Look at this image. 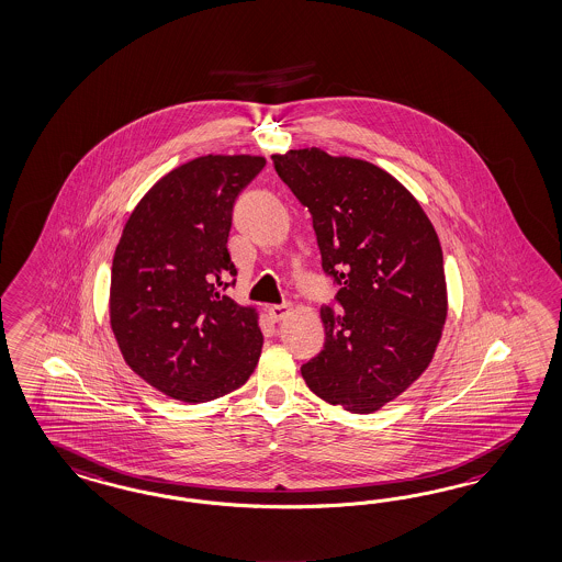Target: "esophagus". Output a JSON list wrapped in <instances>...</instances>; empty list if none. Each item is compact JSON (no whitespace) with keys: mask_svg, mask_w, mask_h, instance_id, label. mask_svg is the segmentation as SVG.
<instances>
[{"mask_svg":"<svg viewBox=\"0 0 562 562\" xmlns=\"http://www.w3.org/2000/svg\"><path fill=\"white\" fill-rule=\"evenodd\" d=\"M289 312H291V305L289 304L269 305V316H271V321H283Z\"/></svg>","mask_w":562,"mask_h":562,"instance_id":"34e87169","label":"esophagus"}]
</instances>
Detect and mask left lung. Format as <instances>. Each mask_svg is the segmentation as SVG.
Returning <instances> with one entry per match:
<instances>
[{"instance_id": "left-lung-1", "label": "left lung", "mask_w": 562, "mask_h": 562, "mask_svg": "<svg viewBox=\"0 0 562 562\" xmlns=\"http://www.w3.org/2000/svg\"><path fill=\"white\" fill-rule=\"evenodd\" d=\"M307 207L340 307L322 305L324 349L302 366L322 401L368 415L434 359L448 316L443 252L417 199L382 168L318 147L273 156Z\"/></svg>"}]
</instances>
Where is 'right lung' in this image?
<instances>
[{
	"instance_id": "obj_1",
	"label": "right lung",
	"mask_w": 562,
	"mask_h": 562,
	"mask_svg": "<svg viewBox=\"0 0 562 562\" xmlns=\"http://www.w3.org/2000/svg\"><path fill=\"white\" fill-rule=\"evenodd\" d=\"M267 160L203 156L160 178L133 209L114 250L111 326L145 382L199 404L240 387L262 349L255 307L225 295L234 203Z\"/></svg>"
}]
</instances>
